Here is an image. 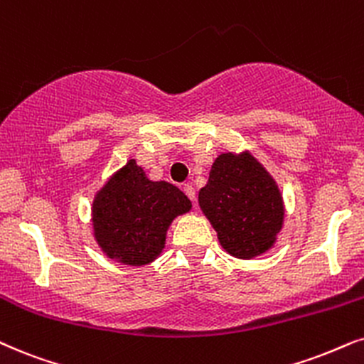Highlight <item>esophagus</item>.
Listing matches in <instances>:
<instances>
[{"label":"esophagus","mask_w":364,"mask_h":364,"mask_svg":"<svg viewBox=\"0 0 364 364\" xmlns=\"http://www.w3.org/2000/svg\"><path fill=\"white\" fill-rule=\"evenodd\" d=\"M183 192L192 202H196V188H193L191 183H183Z\"/></svg>","instance_id":"obj_1"}]
</instances>
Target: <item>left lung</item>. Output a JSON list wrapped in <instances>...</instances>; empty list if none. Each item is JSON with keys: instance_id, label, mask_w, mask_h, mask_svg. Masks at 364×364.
Returning a JSON list of instances; mask_svg holds the SVG:
<instances>
[{"instance_id": "8db88e82", "label": "left lung", "mask_w": 364, "mask_h": 364, "mask_svg": "<svg viewBox=\"0 0 364 364\" xmlns=\"http://www.w3.org/2000/svg\"><path fill=\"white\" fill-rule=\"evenodd\" d=\"M199 204L223 247L239 259L266 252L284 219L279 188L251 154L219 155Z\"/></svg>"}]
</instances>
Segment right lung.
Segmentation results:
<instances>
[{
  "label": "right lung",
  "mask_w": 364,
  "mask_h": 364,
  "mask_svg": "<svg viewBox=\"0 0 364 364\" xmlns=\"http://www.w3.org/2000/svg\"><path fill=\"white\" fill-rule=\"evenodd\" d=\"M191 207L176 186L149 181L130 160L97 193L92 209L95 239L110 259L144 266L162 252L173 217Z\"/></svg>",
  "instance_id": "obj_1"
}]
</instances>
